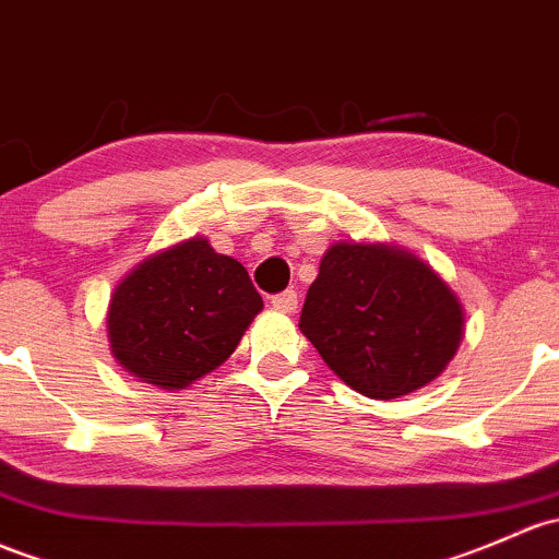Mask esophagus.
<instances>
[{
  "mask_svg": "<svg viewBox=\"0 0 559 559\" xmlns=\"http://www.w3.org/2000/svg\"><path fill=\"white\" fill-rule=\"evenodd\" d=\"M297 302L299 299H297L295 289H286V292H281V295L273 297V308L281 310V313H295Z\"/></svg>",
  "mask_w": 559,
  "mask_h": 559,
  "instance_id": "esophagus-1",
  "label": "esophagus"
}]
</instances>
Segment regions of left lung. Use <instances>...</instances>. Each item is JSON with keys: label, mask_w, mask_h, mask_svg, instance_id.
<instances>
[{"label": "left lung", "mask_w": 559, "mask_h": 559, "mask_svg": "<svg viewBox=\"0 0 559 559\" xmlns=\"http://www.w3.org/2000/svg\"><path fill=\"white\" fill-rule=\"evenodd\" d=\"M299 329L345 385L388 402L444 372L463 337V305L409 251L340 240L321 257Z\"/></svg>", "instance_id": "obj_1"}]
</instances>
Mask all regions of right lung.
<instances>
[{
	"label": "right lung",
	"mask_w": 559,
	"mask_h": 559,
	"mask_svg": "<svg viewBox=\"0 0 559 559\" xmlns=\"http://www.w3.org/2000/svg\"><path fill=\"white\" fill-rule=\"evenodd\" d=\"M260 310L243 264L195 235L141 260L115 286L109 348L133 378L181 391L230 358Z\"/></svg>",
	"instance_id": "add662e5"
}]
</instances>
